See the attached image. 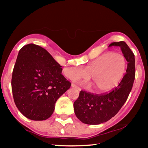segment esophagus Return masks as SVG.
<instances>
[{"mask_svg":"<svg viewBox=\"0 0 148 148\" xmlns=\"http://www.w3.org/2000/svg\"><path fill=\"white\" fill-rule=\"evenodd\" d=\"M71 86H72V87H74V88H76V89H77V90H79V91H80V90H81V88H80L79 87H78V86H76V85H74V83H72Z\"/></svg>","mask_w":148,"mask_h":148,"instance_id":"1","label":"esophagus"}]
</instances>
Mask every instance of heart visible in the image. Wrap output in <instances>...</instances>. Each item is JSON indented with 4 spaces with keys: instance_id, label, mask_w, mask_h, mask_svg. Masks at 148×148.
<instances>
[{
    "instance_id": "1",
    "label": "heart",
    "mask_w": 148,
    "mask_h": 148,
    "mask_svg": "<svg viewBox=\"0 0 148 148\" xmlns=\"http://www.w3.org/2000/svg\"><path fill=\"white\" fill-rule=\"evenodd\" d=\"M127 61L123 54L106 53L90 62L85 69L75 66L64 71L66 77L71 79H88L90 76L95 90L106 92L117 86L126 73Z\"/></svg>"
}]
</instances>
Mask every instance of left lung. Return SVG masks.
Masks as SVG:
<instances>
[{
  "label": "left lung",
  "instance_id": "1",
  "mask_svg": "<svg viewBox=\"0 0 148 148\" xmlns=\"http://www.w3.org/2000/svg\"><path fill=\"white\" fill-rule=\"evenodd\" d=\"M119 46L128 62L126 73L119 85L109 93L94 94L80 92L74 103V112L82 123L99 124L105 123L116 115L128 99L135 77V55L126 42H113L108 47Z\"/></svg>",
  "mask_w": 148,
  "mask_h": 148
}]
</instances>
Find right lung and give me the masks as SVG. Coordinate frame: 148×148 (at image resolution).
<instances>
[{"label":"right lung","instance_id":"1","mask_svg":"<svg viewBox=\"0 0 148 148\" xmlns=\"http://www.w3.org/2000/svg\"><path fill=\"white\" fill-rule=\"evenodd\" d=\"M62 67L39 45L29 43L19 51L11 88L14 103L25 117L43 121L51 116L56 101L71 86Z\"/></svg>","mask_w":148,"mask_h":148}]
</instances>
